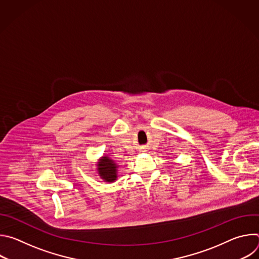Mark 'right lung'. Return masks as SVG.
I'll list each match as a JSON object with an SVG mask.
<instances>
[{
  "label": "right lung",
  "instance_id": "add662e5",
  "mask_svg": "<svg viewBox=\"0 0 259 259\" xmlns=\"http://www.w3.org/2000/svg\"><path fill=\"white\" fill-rule=\"evenodd\" d=\"M96 171L105 182H114L118 178V163L108 156H102L96 163Z\"/></svg>",
  "mask_w": 259,
  "mask_h": 259
}]
</instances>
